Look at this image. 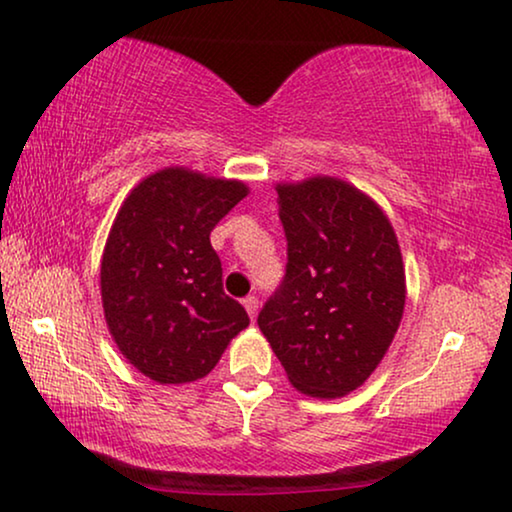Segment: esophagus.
I'll list each match as a JSON object with an SVG mask.
<instances>
[{
  "label": "esophagus",
  "mask_w": 512,
  "mask_h": 512,
  "mask_svg": "<svg viewBox=\"0 0 512 512\" xmlns=\"http://www.w3.org/2000/svg\"><path fill=\"white\" fill-rule=\"evenodd\" d=\"M242 305H244V310L249 312V317L256 319V314H258V298L256 296H247V298L242 300Z\"/></svg>",
  "instance_id": "obj_1"
}]
</instances>
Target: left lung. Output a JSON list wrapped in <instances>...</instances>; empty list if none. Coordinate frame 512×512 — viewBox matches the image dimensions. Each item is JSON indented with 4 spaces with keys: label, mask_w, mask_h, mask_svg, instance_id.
Listing matches in <instances>:
<instances>
[{
    "label": "left lung",
    "mask_w": 512,
    "mask_h": 512,
    "mask_svg": "<svg viewBox=\"0 0 512 512\" xmlns=\"http://www.w3.org/2000/svg\"><path fill=\"white\" fill-rule=\"evenodd\" d=\"M275 191L289 263L258 328L300 394L347 396L380 366L403 319L398 237L349 181L317 174Z\"/></svg>",
    "instance_id": "8db88e82"
}]
</instances>
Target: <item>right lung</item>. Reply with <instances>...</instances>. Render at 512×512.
Instances as JSON below:
<instances>
[{
  "label": "right lung",
  "instance_id": "obj_1",
  "mask_svg": "<svg viewBox=\"0 0 512 512\" xmlns=\"http://www.w3.org/2000/svg\"><path fill=\"white\" fill-rule=\"evenodd\" d=\"M247 195L244 181L165 167L139 181L118 209L100 265L104 321L149 380H200L249 326L244 307L223 293L209 242Z\"/></svg>",
  "mask_w": 512,
  "mask_h": 512
}]
</instances>
